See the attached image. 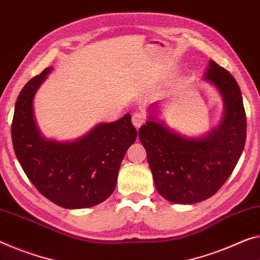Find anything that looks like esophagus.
Instances as JSON below:
<instances>
[{
  "label": "esophagus",
  "instance_id": "obj_1",
  "mask_svg": "<svg viewBox=\"0 0 260 260\" xmlns=\"http://www.w3.org/2000/svg\"><path fill=\"white\" fill-rule=\"evenodd\" d=\"M131 121H133V124L135 125L136 129H139L143 123L145 122V115L142 114V113H136V114L133 115V118H131Z\"/></svg>",
  "mask_w": 260,
  "mask_h": 260
}]
</instances>
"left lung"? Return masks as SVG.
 <instances>
[{"mask_svg":"<svg viewBox=\"0 0 260 260\" xmlns=\"http://www.w3.org/2000/svg\"><path fill=\"white\" fill-rule=\"evenodd\" d=\"M202 80L216 89L223 102L217 126L199 136L181 134L166 124L153 102L147 108L146 124L139 129L155 189L178 205L213 197L233 173L245 145L246 117L236 80L213 60Z\"/></svg>","mask_w":260,"mask_h":260,"instance_id":"8db88e82","label":"left lung"}]
</instances>
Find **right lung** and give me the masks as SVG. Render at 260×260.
Instances as JSON below:
<instances>
[{
  "label": "right lung",
  "mask_w": 260,
  "mask_h": 260,
  "mask_svg": "<svg viewBox=\"0 0 260 260\" xmlns=\"http://www.w3.org/2000/svg\"><path fill=\"white\" fill-rule=\"evenodd\" d=\"M53 67L30 80L15 105L11 138L23 171L46 199L67 209L94 207L116 187L123 157L137 138L130 114L99 123L72 141L47 138L35 118L34 100Z\"/></svg>",
  "instance_id": "add662e5"
}]
</instances>
